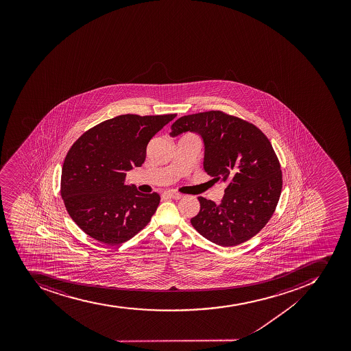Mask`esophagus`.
<instances>
[{
	"label": "esophagus",
	"instance_id": "obj_1",
	"mask_svg": "<svg viewBox=\"0 0 351 351\" xmlns=\"http://www.w3.org/2000/svg\"><path fill=\"white\" fill-rule=\"evenodd\" d=\"M165 196H167V197H171V199H180L182 197V194L178 192H171V191H168V192L164 193Z\"/></svg>",
	"mask_w": 351,
	"mask_h": 351
}]
</instances>
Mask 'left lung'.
Wrapping results in <instances>:
<instances>
[{"label": "left lung", "mask_w": 351, "mask_h": 351, "mask_svg": "<svg viewBox=\"0 0 351 351\" xmlns=\"http://www.w3.org/2000/svg\"><path fill=\"white\" fill-rule=\"evenodd\" d=\"M185 131L201 134L204 171L226 185L220 204L199 196L193 227L223 247L252 239L273 217L282 192V169L269 140L252 122L219 110L184 115L171 124V136Z\"/></svg>", "instance_id": "8db88e82"}]
</instances>
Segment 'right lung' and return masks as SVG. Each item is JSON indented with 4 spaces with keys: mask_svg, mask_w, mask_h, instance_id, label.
<instances>
[{
    "mask_svg": "<svg viewBox=\"0 0 351 351\" xmlns=\"http://www.w3.org/2000/svg\"><path fill=\"white\" fill-rule=\"evenodd\" d=\"M175 117L119 115L85 131L69 148L60 194L69 217L90 238L119 245L149 223L160 196L124 185L125 171L143 164L147 145Z\"/></svg>",
    "mask_w": 351,
    "mask_h": 351,
    "instance_id": "right-lung-1",
    "label": "right lung"
}]
</instances>
